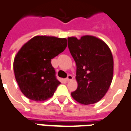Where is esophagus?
<instances>
[{
  "mask_svg": "<svg viewBox=\"0 0 131 131\" xmlns=\"http://www.w3.org/2000/svg\"><path fill=\"white\" fill-rule=\"evenodd\" d=\"M73 79V77H72V75L71 74H69L68 75V77H67V78L66 79V80L67 81H71V80H72Z\"/></svg>",
  "mask_w": 131,
  "mask_h": 131,
  "instance_id": "1",
  "label": "esophagus"
}]
</instances>
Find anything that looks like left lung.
<instances>
[{
    "mask_svg": "<svg viewBox=\"0 0 131 131\" xmlns=\"http://www.w3.org/2000/svg\"><path fill=\"white\" fill-rule=\"evenodd\" d=\"M68 47L77 64L78 86L71 93L78 103H97L106 94L112 82L113 58L110 48L102 40L92 35L80 39L69 37Z\"/></svg>",
    "mask_w": 131,
    "mask_h": 131,
    "instance_id": "1",
    "label": "left lung"
}]
</instances>
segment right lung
I'll return each instance as SVG.
<instances>
[{"instance_id": "add662e5", "label": "right lung", "mask_w": 131, "mask_h": 131, "mask_svg": "<svg viewBox=\"0 0 131 131\" xmlns=\"http://www.w3.org/2000/svg\"><path fill=\"white\" fill-rule=\"evenodd\" d=\"M66 38L37 35L25 43L15 57V77L29 99L43 101L53 96L60 84L51 59L65 50Z\"/></svg>"}]
</instances>
